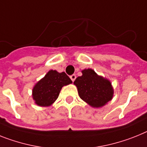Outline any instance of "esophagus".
I'll return each instance as SVG.
<instances>
[{
  "label": "esophagus",
  "instance_id": "obj_1",
  "mask_svg": "<svg viewBox=\"0 0 147 147\" xmlns=\"http://www.w3.org/2000/svg\"><path fill=\"white\" fill-rule=\"evenodd\" d=\"M70 78H71V80H72L73 82H74V80H76V75H75V74H73V75H71V76H70Z\"/></svg>",
  "mask_w": 147,
  "mask_h": 147
}]
</instances>
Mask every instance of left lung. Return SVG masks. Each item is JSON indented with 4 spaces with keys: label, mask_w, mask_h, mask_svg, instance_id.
Returning <instances> with one entry per match:
<instances>
[{
    "label": "left lung",
    "mask_w": 147,
    "mask_h": 147,
    "mask_svg": "<svg viewBox=\"0 0 147 147\" xmlns=\"http://www.w3.org/2000/svg\"><path fill=\"white\" fill-rule=\"evenodd\" d=\"M82 75L74 82L79 96L93 108H100L112 100L114 88L110 80L100 76L93 69H84Z\"/></svg>",
    "instance_id": "8db88e82"
}]
</instances>
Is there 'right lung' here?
<instances>
[{
  "instance_id": "add662e5",
  "label": "right lung",
  "mask_w": 147,
  "mask_h": 147,
  "mask_svg": "<svg viewBox=\"0 0 147 147\" xmlns=\"http://www.w3.org/2000/svg\"><path fill=\"white\" fill-rule=\"evenodd\" d=\"M71 83L72 81L65 72L50 70L32 88V99L37 106H51L59 97L62 87Z\"/></svg>"
}]
</instances>
